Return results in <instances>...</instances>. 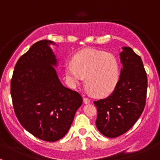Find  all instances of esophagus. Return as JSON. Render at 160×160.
Wrapping results in <instances>:
<instances>
[{
    "label": "esophagus",
    "instance_id": "1",
    "mask_svg": "<svg viewBox=\"0 0 160 160\" xmlns=\"http://www.w3.org/2000/svg\"><path fill=\"white\" fill-rule=\"evenodd\" d=\"M83 102H84L85 104H89V103L90 102V101L89 98H83Z\"/></svg>",
    "mask_w": 160,
    "mask_h": 160
}]
</instances>
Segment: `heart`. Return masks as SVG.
Here are the masks:
<instances>
[{
	"mask_svg": "<svg viewBox=\"0 0 160 160\" xmlns=\"http://www.w3.org/2000/svg\"><path fill=\"white\" fill-rule=\"evenodd\" d=\"M119 64L114 55L94 49L80 52L72 62L65 66V76L71 88H76L85 77L87 89L98 97L114 91L119 81Z\"/></svg>",
	"mask_w": 160,
	"mask_h": 160,
	"instance_id": "1",
	"label": "heart"
}]
</instances>
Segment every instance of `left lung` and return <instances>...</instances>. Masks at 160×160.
<instances>
[{
  "mask_svg": "<svg viewBox=\"0 0 160 160\" xmlns=\"http://www.w3.org/2000/svg\"><path fill=\"white\" fill-rule=\"evenodd\" d=\"M119 55L122 68L117 87L109 97L93 101L98 109L97 128L108 138L128 132L146 105L147 76L141 57L126 46Z\"/></svg>",
  "mask_w": 160,
  "mask_h": 160,
  "instance_id": "left-lung-1",
  "label": "left lung"
}]
</instances>
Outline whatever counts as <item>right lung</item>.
Listing matches in <instances>:
<instances>
[{
    "instance_id": "obj_1",
    "label": "right lung",
    "mask_w": 160,
    "mask_h": 160,
    "mask_svg": "<svg viewBox=\"0 0 160 160\" xmlns=\"http://www.w3.org/2000/svg\"><path fill=\"white\" fill-rule=\"evenodd\" d=\"M50 45L56 43L37 42L19 58L11 94L14 112L25 129L39 139L56 142L68 132L83 99L59 80L54 68L58 61Z\"/></svg>"
}]
</instances>
